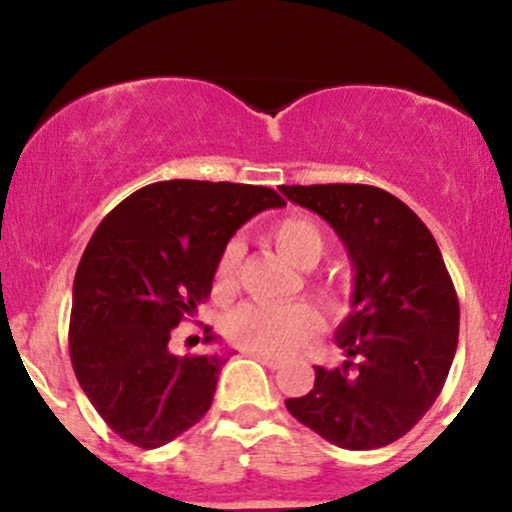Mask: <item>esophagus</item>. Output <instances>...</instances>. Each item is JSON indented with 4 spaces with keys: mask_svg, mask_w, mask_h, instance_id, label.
Here are the masks:
<instances>
[{
    "mask_svg": "<svg viewBox=\"0 0 512 512\" xmlns=\"http://www.w3.org/2000/svg\"><path fill=\"white\" fill-rule=\"evenodd\" d=\"M248 354L255 356L257 361L264 363V366H267V368H272V370L281 368V358H279V356H274V354H260V351H248Z\"/></svg>",
    "mask_w": 512,
    "mask_h": 512,
    "instance_id": "obj_1",
    "label": "esophagus"
}]
</instances>
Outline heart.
<instances>
[{
    "label": "heart",
    "instance_id": "obj_1",
    "mask_svg": "<svg viewBox=\"0 0 512 512\" xmlns=\"http://www.w3.org/2000/svg\"><path fill=\"white\" fill-rule=\"evenodd\" d=\"M269 240L279 250V255L298 269H313L325 255V236H322L320 226L305 216H286V219L276 221L269 228ZM238 267L240 243L233 240L221 250L214 267V291L219 296L236 293ZM308 289L332 315H342L349 310L351 289L344 281L310 279ZM322 327L325 322H322L320 310L305 301L281 305V308L248 303L226 317L223 334L238 349L260 351V354H289L315 339Z\"/></svg>",
    "mask_w": 512,
    "mask_h": 512
}]
</instances>
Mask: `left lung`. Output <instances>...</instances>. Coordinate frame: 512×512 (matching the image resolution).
Segmentation results:
<instances>
[{"mask_svg":"<svg viewBox=\"0 0 512 512\" xmlns=\"http://www.w3.org/2000/svg\"><path fill=\"white\" fill-rule=\"evenodd\" d=\"M279 190L330 223L356 272L351 313L334 332L356 363L315 366L313 390L286 399V409L339 448L395 443L436 402L457 349L460 303L436 238L380 187L334 182Z\"/></svg>","mask_w":512,"mask_h":512,"instance_id":"obj_1","label":"left lung"}]
</instances>
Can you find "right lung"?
Wrapping results in <instances>:
<instances>
[{
    "label": "right lung",
    "mask_w": 512,
    "mask_h": 512,
    "mask_svg": "<svg viewBox=\"0 0 512 512\" xmlns=\"http://www.w3.org/2000/svg\"><path fill=\"white\" fill-rule=\"evenodd\" d=\"M284 204L262 185L163 180L122 199L96 228L74 276L69 356L122 440L161 448L207 414L228 356L170 354V332L209 298L233 233ZM204 334L216 339L211 327Z\"/></svg>",
    "instance_id": "right-lung-1"
}]
</instances>
